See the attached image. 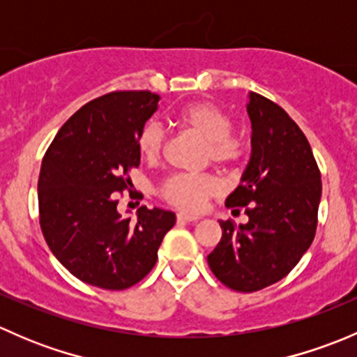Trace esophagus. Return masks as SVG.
<instances>
[{
    "label": "esophagus",
    "instance_id": "34e87169",
    "mask_svg": "<svg viewBox=\"0 0 357 357\" xmlns=\"http://www.w3.org/2000/svg\"><path fill=\"white\" fill-rule=\"evenodd\" d=\"M199 219V215L193 214H186V212H178V221H185V222H193Z\"/></svg>",
    "mask_w": 357,
    "mask_h": 357
}]
</instances>
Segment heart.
Segmentation results:
<instances>
[{"label": "heart", "instance_id": "1", "mask_svg": "<svg viewBox=\"0 0 357 357\" xmlns=\"http://www.w3.org/2000/svg\"><path fill=\"white\" fill-rule=\"evenodd\" d=\"M178 122L207 142V158L219 165H231L245 157L247 145L240 136L231 135L233 122L225 110L211 102H199L185 107L178 114ZM139 153L145 160L157 162L164 153L165 132L157 122L143 126L138 135ZM221 186L211 174H174L160 186V197L174 207L197 212L205 200L218 195Z\"/></svg>", "mask_w": 357, "mask_h": 357}]
</instances>
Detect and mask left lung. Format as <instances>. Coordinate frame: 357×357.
<instances>
[{
	"instance_id": "1",
	"label": "left lung",
	"mask_w": 357,
	"mask_h": 357,
	"mask_svg": "<svg viewBox=\"0 0 357 357\" xmlns=\"http://www.w3.org/2000/svg\"><path fill=\"white\" fill-rule=\"evenodd\" d=\"M252 155L226 207L247 225L219 221L222 236L207 255L215 278L236 291H257L285 278L311 247L318 226L321 172L294 119L271 100L250 93ZM233 211V212H235Z\"/></svg>"
}]
</instances>
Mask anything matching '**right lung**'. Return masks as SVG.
Segmentation results:
<instances>
[{
  "instance_id": "1",
  "label": "right lung",
  "mask_w": 357,
  "mask_h": 357,
  "mask_svg": "<svg viewBox=\"0 0 357 357\" xmlns=\"http://www.w3.org/2000/svg\"><path fill=\"white\" fill-rule=\"evenodd\" d=\"M150 91H112L81 107L46 150L38 181L39 225L50 250L81 282L124 290L157 262L174 212L138 208L122 218L119 193L139 165L138 135L157 110ZM131 193V192H129Z\"/></svg>"
}]
</instances>
